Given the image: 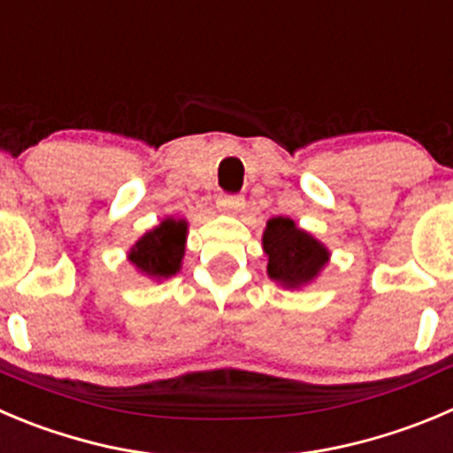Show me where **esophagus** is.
Here are the masks:
<instances>
[{"mask_svg":"<svg viewBox=\"0 0 453 453\" xmlns=\"http://www.w3.org/2000/svg\"><path fill=\"white\" fill-rule=\"evenodd\" d=\"M218 211L219 213H226V215H234L238 211L244 209V197L240 196H219L218 197Z\"/></svg>","mask_w":453,"mask_h":453,"instance_id":"obj_1","label":"esophagus"}]
</instances>
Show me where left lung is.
Instances as JSON below:
<instances>
[{
	"label": "left lung",
	"mask_w": 453,
	"mask_h": 453,
	"mask_svg": "<svg viewBox=\"0 0 453 453\" xmlns=\"http://www.w3.org/2000/svg\"><path fill=\"white\" fill-rule=\"evenodd\" d=\"M266 253V275L287 291H298L320 278L329 265L331 251L291 218H271L262 234Z\"/></svg>",
	"instance_id": "1"
}]
</instances>
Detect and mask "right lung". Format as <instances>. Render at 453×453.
I'll list each match as a JSON object with an SVG mask.
<instances>
[{
    "label": "right lung",
    "instance_id": "obj_1",
    "mask_svg": "<svg viewBox=\"0 0 453 453\" xmlns=\"http://www.w3.org/2000/svg\"><path fill=\"white\" fill-rule=\"evenodd\" d=\"M187 234V219L165 218L128 249L127 260L135 266L137 273L153 280V282L173 278L182 269Z\"/></svg>",
    "mask_w": 453,
    "mask_h": 453
}]
</instances>
